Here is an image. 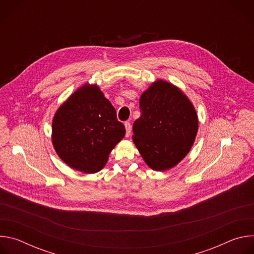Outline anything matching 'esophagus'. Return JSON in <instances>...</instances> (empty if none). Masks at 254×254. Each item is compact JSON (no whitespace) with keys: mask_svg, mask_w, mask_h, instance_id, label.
Returning a JSON list of instances; mask_svg holds the SVG:
<instances>
[{"mask_svg":"<svg viewBox=\"0 0 254 254\" xmlns=\"http://www.w3.org/2000/svg\"><path fill=\"white\" fill-rule=\"evenodd\" d=\"M125 127H126V134H127V136H129L130 135V131H131L130 123L129 122H126L125 123Z\"/></svg>","mask_w":254,"mask_h":254,"instance_id":"34e87169","label":"esophagus"}]
</instances>
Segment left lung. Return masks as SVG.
Listing matches in <instances>:
<instances>
[{"instance_id":"8db88e82","label":"left lung","mask_w":254,"mask_h":254,"mask_svg":"<svg viewBox=\"0 0 254 254\" xmlns=\"http://www.w3.org/2000/svg\"><path fill=\"white\" fill-rule=\"evenodd\" d=\"M139 110L132 139L141 157L156 171L173 168L195 140L198 118L194 106L176 86L160 80L141 94Z\"/></svg>"}]
</instances>
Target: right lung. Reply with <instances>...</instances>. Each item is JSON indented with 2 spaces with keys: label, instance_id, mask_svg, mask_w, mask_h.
Masks as SVG:
<instances>
[{
  "label": "right lung",
  "instance_id": "add662e5",
  "mask_svg": "<svg viewBox=\"0 0 254 254\" xmlns=\"http://www.w3.org/2000/svg\"><path fill=\"white\" fill-rule=\"evenodd\" d=\"M126 134L116 108L97 86L81 87L57 111L52 141L58 156L71 168L96 173Z\"/></svg>",
  "mask_w": 254,
  "mask_h": 254
}]
</instances>
